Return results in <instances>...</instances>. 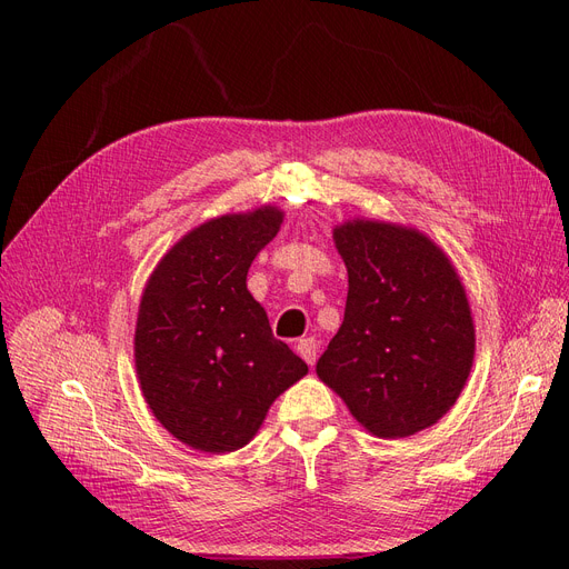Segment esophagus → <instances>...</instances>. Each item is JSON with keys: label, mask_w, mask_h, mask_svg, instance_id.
I'll use <instances>...</instances> for the list:
<instances>
[{"label": "esophagus", "mask_w": 569, "mask_h": 569, "mask_svg": "<svg viewBox=\"0 0 569 569\" xmlns=\"http://www.w3.org/2000/svg\"><path fill=\"white\" fill-rule=\"evenodd\" d=\"M297 351H299V356L306 360L308 366H316V360H318V341L313 337L299 339Z\"/></svg>", "instance_id": "34e87169"}]
</instances>
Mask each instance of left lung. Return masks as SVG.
<instances>
[{"instance_id":"1","label":"left lung","mask_w":569,"mask_h":569,"mask_svg":"<svg viewBox=\"0 0 569 569\" xmlns=\"http://www.w3.org/2000/svg\"><path fill=\"white\" fill-rule=\"evenodd\" d=\"M335 244L349 295L316 372L372 435H416L456 403L472 368L475 325L460 278L435 242L391 222H347Z\"/></svg>"}]
</instances>
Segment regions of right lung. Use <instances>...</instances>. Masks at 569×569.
Wrapping results in <instances>:
<instances>
[{"mask_svg": "<svg viewBox=\"0 0 569 569\" xmlns=\"http://www.w3.org/2000/svg\"><path fill=\"white\" fill-rule=\"evenodd\" d=\"M282 211L220 216L184 234L153 270L134 330V366L157 420L206 453L242 449L270 403L308 372L247 289Z\"/></svg>", "mask_w": 569, "mask_h": 569, "instance_id": "add662e5", "label": "right lung"}]
</instances>
